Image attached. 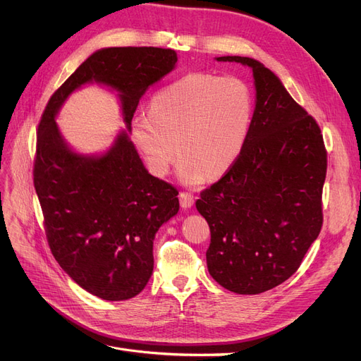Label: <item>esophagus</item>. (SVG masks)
<instances>
[{"label": "esophagus", "instance_id": "esophagus-1", "mask_svg": "<svg viewBox=\"0 0 361 361\" xmlns=\"http://www.w3.org/2000/svg\"><path fill=\"white\" fill-rule=\"evenodd\" d=\"M180 203H181V206L184 207V209H187V207H192V206H193L195 197H193L192 193L181 192V193H180Z\"/></svg>", "mask_w": 361, "mask_h": 361}]
</instances>
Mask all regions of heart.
Masks as SVG:
<instances>
[{"label": "heart", "instance_id": "obj_1", "mask_svg": "<svg viewBox=\"0 0 361 361\" xmlns=\"http://www.w3.org/2000/svg\"><path fill=\"white\" fill-rule=\"evenodd\" d=\"M253 111V90L244 79L195 71L161 89L149 114L131 118L130 137L152 174L166 176L178 152L181 181L199 184L235 162Z\"/></svg>", "mask_w": 361, "mask_h": 361}]
</instances>
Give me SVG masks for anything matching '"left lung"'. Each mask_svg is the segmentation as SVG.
<instances>
[{
  "mask_svg": "<svg viewBox=\"0 0 361 361\" xmlns=\"http://www.w3.org/2000/svg\"><path fill=\"white\" fill-rule=\"evenodd\" d=\"M253 70L256 108L235 162L196 202L211 228L212 278L237 294L287 281L317 238L328 155L316 120L276 75L249 56H218Z\"/></svg>",
  "mask_w": 361,
  "mask_h": 361,
  "instance_id": "1",
  "label": "left lung"
}]
</instances>
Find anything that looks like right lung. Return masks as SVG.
<instances>
[{"label":"right lung","mask_w":361,"mask_h":361,"mask_svg":"<svg viewBox=\"0 0 361 361\" xmlns=\"http://www.w3.org/2000/svg\"><path fill=\"white\" fill-rule=\"evenodd\" d=\"M176 63L169 48L99 49L52 93L37 126L33 184L49 249L75 283L102 300H128L146 287L155 234L178 212V192L147 173L127 131L104 155L83 157L67 146L55 116L71 92L97 82L120 92L130 131L146 89Z\"/></svg>","instance_id":"add662e5"}]
</instances>
